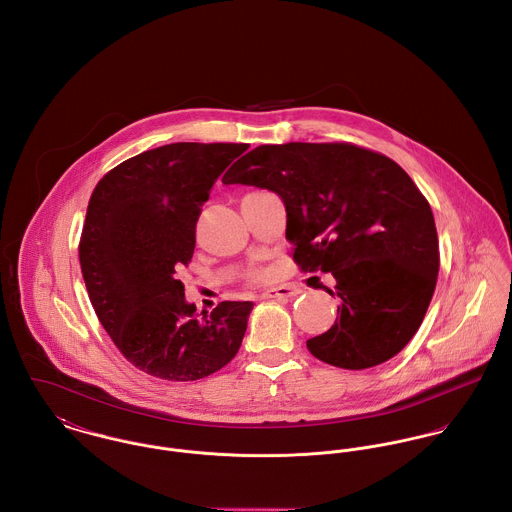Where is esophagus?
<instances>
[{"instance_id": "obj_1", "label": "esophagus", "mask_w": 512, "mask_h": 512, "mask_svg": "<svg viewBox=\"0 0 512 512\" xmlns=\"http://www.w3.org/2000/svg\"><path fill=\"white\" fill-rule=\"evenodd\" d=\"M298 294H300V288L296 286H277V288H267L261 296L267 300H277V298H292Z\"/></svg>"}]
</instances>
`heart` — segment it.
I'll list each match as a JSON object with an SVG mask.
<instances>
[{
    "instance_id": "obj_1",
    "label": "heart",
    "mask_w": 512,
    "mask_h": 512,
    "mask_svg": "<svg viewBox=\"0 0 512 512\" xmlns=\"http://www.w3.org/2000/svg\"><path fill=\"white\" fill-rule=\"evenodd\" d=\"M267 279V273L261 271V273H255V281H265Z\"/></svg>"
}]
</instances>
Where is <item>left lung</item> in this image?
<instances>
[{
	"instance_id": "obj_1",
	"label": "left lung",
	"mask_w": 512,
	"mask_h": 512,
	"mask_svg": "<svg viewBox=\"0 0 512 512\" xmlns=\"http://www.w3.org/2000/svg\"><path fill=\"white\" fill-rule=\"evenodd\" d=\"M224 184L281 196L286 239L302 271L332 273L336 324L306 341L320 361L369 369L395 357L418 332L438 269L430 204L385 155L347 143L261 145L229 169Z\"/></svg>"
}]
</instances>
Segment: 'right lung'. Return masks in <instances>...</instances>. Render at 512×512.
<instances>
[{
    "mask_svg": "<svg viewBox=\"0 0 512 512\" xmlns=\"http://www.w3.org/2000/svg\"><path fill=\"white\" fill-rule=\"evenodd\" d=\"M249 145L171 143L131 157L92 192L78 247L92 306L127 361L165 381H198L239 351L253 302L198 318L174 275L196 247L210 190Z\"/></svg>",
    "mask_w": 512,
    "mask_h": 512,
    "instance_id": "1",
    "label": "right lung"
}]
</instances>
